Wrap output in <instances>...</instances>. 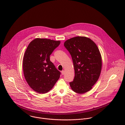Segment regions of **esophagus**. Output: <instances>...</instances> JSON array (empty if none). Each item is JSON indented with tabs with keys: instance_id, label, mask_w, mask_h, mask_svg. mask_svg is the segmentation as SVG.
Masks as SVG:
<instances>
[{
	"instance_id": "esophagus-1",
	"label": "esophagus",
	"mask_w": 125,
	"mask_h": 125,
	"mask_svg": "<svg viewBox=\"0 0 125 125\" xmlns=\"http://www.w3.org/2000/svg\"><path fill=\"white\" fill-rule=\"evenodd\" d=\"M64 73H65V71H64V70H62V75H63V74H64Z\"/></svg>"
}]
</instances>
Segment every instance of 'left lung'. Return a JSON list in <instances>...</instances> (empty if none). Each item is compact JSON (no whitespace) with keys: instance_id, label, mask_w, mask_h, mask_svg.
<instances>
[{"instance_id":"1","label":"left lung","mask_w":125,"mask_h":125,"mask_svg":"<svg viewBox=\"0 0 125 125\" xmlns=\"http://www.w3.org/2000/svg\"><path fill=\"white\" fill-rule=\"evenodd\" d=\"M64 46L71 55L75 73L70 86L75 92L85 93L92 89L100 77L102 66L100 51L85 36L72 37L65 41Z\"/></svg>"}]
</instances>
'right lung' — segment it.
Returning <instances> with one entry per match:
<instances>
[{"label":"right lung","instance_id":"right-lung-1","mask_svg":"<svg viewBox=\"0 0 125 125\" xmlns=\"http://www.w3.org/2000/svg\"><path fill=\"white\" fill-rule=\"evenodd\" d=\"M60 41L37 38L28 46L23 59V71L29 86L39 93L53 87L61 73L50 61V56L60 45Z\"/></svg>","mask_w":125,"mask_h":125}]
</instances>
